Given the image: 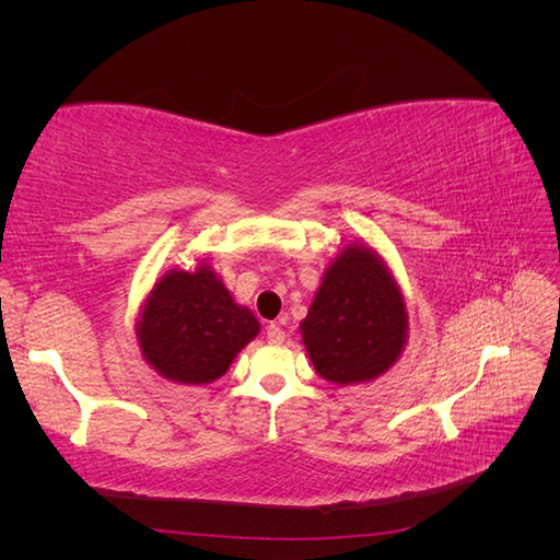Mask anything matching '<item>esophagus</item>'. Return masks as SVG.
Segmentation results:
<instances>
[{
	"label": "esophagus",
	"mask_w": 560,
	"mask_h": 560,
	"mask_svg": "<svg viewBox=\"0 0 560 560\" xmlns=\"http://www.w3.org/2000/svg\"><path fill=\"white\" fill-rule=\"evenodd\" d=\"M266 341H268L270 346H280V343L284 341V331H282V327H280V322H273V325H268V329H266Z\"/></svg>",
	"instance_id": "1"
}]
</instances>
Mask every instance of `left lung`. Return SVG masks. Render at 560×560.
Returning a JSON list of instances; mask_svg holds the SVG:
<instances>
[{
  "label": "left lung",
  "mask_w": 560,
  "mask_h": 560,
  "mask_svg": "<svg viewBox=\"0 0 560 560\" xmlns=\"http://www.w3.org/2000/svg\"><path fill=\"white\" fill-rule=\"evenodd\" d=\"M299 329L325 381L360 385L387 374L409 341V311L393 268L364 241L346 245L322 273Z\"/></svg>",
  "instance_id": "obj_1"
}]
</instances>
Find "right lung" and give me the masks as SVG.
<instances>
[{
	"label": "right lung",
	"instance_id": "add662e5",
	"mask_svg": "<svg viewBox=\"0 0 560 560\" xmlns=\"http://www.w3.org/2000/svg\"><path fill=\"white\" fill-rule=\"evenodd\" d=\"M259 331V319L235 303L224 280L206 261L191 270L163 273L144 296L135 325L144 362L179 385L222 378Z\"/></svg>",
	"mask_w": 560,
	"mask_h": 560
}]
</instances>
